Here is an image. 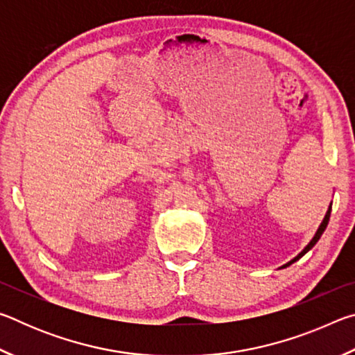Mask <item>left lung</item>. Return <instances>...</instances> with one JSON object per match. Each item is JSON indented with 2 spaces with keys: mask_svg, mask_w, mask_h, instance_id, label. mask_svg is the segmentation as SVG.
Returning <instances> with one entry per match:
<instances>
[{
  "mask_svg": "<svg viewBox=\"0 0 355 355\" xmlns=\"http://www.w3.org/2000/svg\"><path fill=\"white\" fill-rule=\"evenodd\" d=\"M330 209H332V203H330V207H329V209H327V213H326V216H324V219H322V222H321V225H320V228H318V232L315 233V236H313V239H311V241L307 244V248H305L302 252H300V254L297 255V257H294L293 260L290 261V263H286V264H284V268H286V266H290L291 263H294L296 260H299L300 257H304L305 254H307V252L313 248V245L318 243V239L321 238V235L324 233V230H326V227H327V224H329V219H330Z\"/></svg>",
  "mask_w": 355,
  "mask_h": 355,
  "instance_id": "obj_1",
  "label": "left lung"
}]
</instances>
